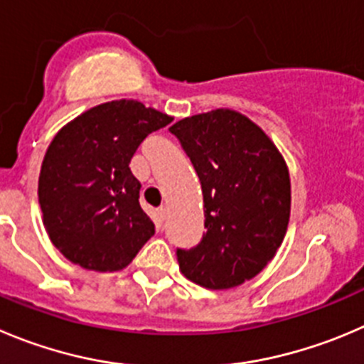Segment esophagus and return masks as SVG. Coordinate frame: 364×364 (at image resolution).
I'll list each match as a JSON object with an SVG mask.
<instances>
[{"label": "esophagus", "instance_id": "esophagus-1", "mask_svg": "<svg viewBox=\"0 0 364 364\" xmlns=\"http://www.w3.org/2000/svg\"><path fill=\"white\" fill-rule=\"evenodd\" d=\"M157 216H159V221H164L166 218H168V209H166V207L157 209Z\"/></svg>", "mask_w": 364, "mask_h": 364}]
</instances>
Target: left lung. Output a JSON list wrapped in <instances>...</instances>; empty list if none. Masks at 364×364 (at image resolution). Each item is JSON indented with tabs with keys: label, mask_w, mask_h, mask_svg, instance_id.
Wrapping results in <instances>:
<instances>
[{
	"label": "left lung",
	"mask_w": 364,
	"mask_h": 364,
	"mask_svg": "<svg viewBox=\"0 0 364 364\" xmlns=\"http://www.w3.org/2000/svg\"><path fill=\"white\" fill-rule=\"evenodd\" d=\"M203 193L205 234L176 248L182 273L209 289L257 275L288 230L291 186L282 155L255 123L228 109L186 117L169 128Z\"/></svg>",
	"instance_id": "left-lung-1"
}]
</instances>
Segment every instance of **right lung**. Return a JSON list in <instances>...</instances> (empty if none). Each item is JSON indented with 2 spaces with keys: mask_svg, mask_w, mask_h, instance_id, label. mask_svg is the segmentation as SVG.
Segmentation results:
<instances>
[{
  "mask_svg": "<svg viewBox=\"0 0 364 364\" xmlns=\"http://www.w3.org/2000/svg\"><path fill=\"white\" fill-rule=\"evenodd\" d=\"M171 123L136 100H117L65 124L44 155L39 203L51 243L82 268L116 272L155 234L128 164L148 134Z\"/></svg>",
  "mask_w": 364,
  "mask_h": 364,
  "instance_id": "right-lung-1",
  "label": "right lung"
}]
</instances>
